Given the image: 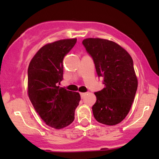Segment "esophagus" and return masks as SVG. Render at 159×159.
I'll return each mask as SVG.
<instances>
[{"label":"esophagus","instance_id":"34e87169","mask_svg":"<svg viewBox=\"0 0 159 159\" xmlns=\"http://www.w3.org/2000/svg\"><path fill=\"white\" fill-rule=\"evenodd\" d=\"M86 95V93H80V96H81V98H84V96Z\"/></svg>","mask_w":159,"mask_h":159}]
</instances>
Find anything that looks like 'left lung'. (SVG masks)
Listing matches in <instances>:
<instances>
[{
  "label": "left lung",
  "instance_id": "8db88e82",
  "mask_svg": "<svg viewBox=\"0 0 159 159\" xmlns=\"http://www.w3.org/2000/svg\"><path fill=\"white\" fill-rule=\"evenodd\" d=\"M82 43L92 56L98 76L103 78L104 88L95 93L93 116L103 125H116L127 116L138 89L133 61L129 53L114 41L90 38Z\"/></svg>",
  "mask_w": 159,
  "mask_h": 159
}]
</instances>
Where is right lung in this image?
I'll list each match as a JSON object with an SVG mask.
<instances>
[{
    "mask_svg": "<svg viewBox=\"0 0 159 159\" xmlns=\"http://www.w3.org/2000/svg\"><path fill=\"white\" fill-rule=\"evenodd\" d=\"M77 43V38L64 39L43 45L30 61L27 93L34 110L48 126L63 129L73 122L79 105V93L60 88L63 60Z\"/></svg>",
    "mask_w": 159,
    "mask_h": 159,
    "instance_id": "1",
    "label": "right lung"
}]
</instances>
